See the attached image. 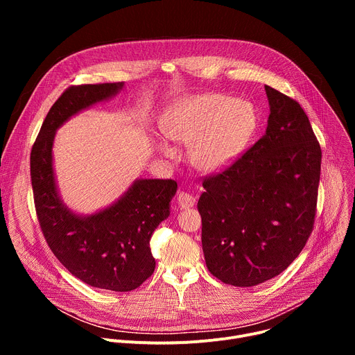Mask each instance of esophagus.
<instances>
[{"label": "esophagus", "mask_w": 355, "mask_h": 355, "mask_svg": "<svg viewBox=\"0 0 355 355\" xmlns=\"http://www.w3.org/2000/svg\"><path fill=\"white\" fill-rule=\"evenodd\" d=\"M177 204H178V207L181 208V209H189V208H192L193 207V204H195V198L192 196V195H189L188 192H180L178 195H177Z\"/></svg>", "instance_id": "obj_1"}]
</instances>
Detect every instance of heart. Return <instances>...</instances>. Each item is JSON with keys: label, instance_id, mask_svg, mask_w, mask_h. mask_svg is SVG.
<instances>
[{"label": "heart", "instance_id": "b5f03b06", "mask_svg": "<svg viewBox=\"0 0 355 355\" xmlns=\"http://www.w3.org/2000/svg\"><path fill=\"white\" fill-rule=\"evenodd\" d=\"M257 128V115L247 101L222 94H202L173 105L162 119L163 135L175 143L189 144V162L202 173H219L241 155ZM160 153L175 159L177 150L166 140Z\"/></svg>", "mask_w": 355, "mask_h": 355}]
</instances>
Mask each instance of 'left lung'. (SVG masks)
Segmentation results:
<instances>
[{"mask_svg":"<svg viewBox=\"0 0 355 355\" xmlns=\"http://www.w3.org/2000/svg\"><path fill=\"white\" fill-rule=\"evenodd\" d=\"M264 136L198 200L207 267L222 282L259 285L279 275L305 247L315 222L322 150L292 98L266 85Z\"/></svg>","mask_w":355,"mask_h":355,"instance_id":"1","label":"left lung"}]
</instances>
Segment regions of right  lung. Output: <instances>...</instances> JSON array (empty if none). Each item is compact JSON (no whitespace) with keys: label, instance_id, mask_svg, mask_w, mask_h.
Returning a JSON list of instances; mask_svg holds the SVG:
<instances>
[{"label":"right lung","instance_id":"obj_1","mask_svg":"<svg viewBox=\"0 0 355 355\" xmlns=\"http://www.w3.org/2000/svg\"><path fill=\"white\" fill-rule=\"evenodd\" d=\"M125 83L70 87L47 112L31 153V178L37 219L58 260L80 281L101 289L128 292L156 268L150 239L170 216L174 180L137 178L107 208L84 215L60 195L55 166L56 132L74 115L105 103Z\"/></svg>","mask_w":355,"mask_h":355}]
</instances>
